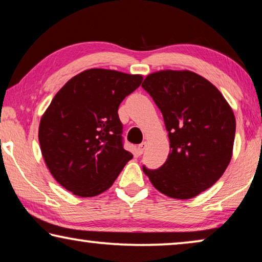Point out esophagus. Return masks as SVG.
Masks as SVG:
<instances>
[{"label": "esophagus", "instance_id": "esophagus-1", "mask_svg": "<svg viewBox=\"0 0 262 262\" xmlns=\"http://www.w3.org/2000/svg\"><path fill=\"white\" fill-rule=\"evenodd\" d=\"M144 149H146V142H142V143H140L139 146H138V153H139V155L143 154Z\"/></svg>", "mask_w": 262, "mask_h": 262}]
</instances>
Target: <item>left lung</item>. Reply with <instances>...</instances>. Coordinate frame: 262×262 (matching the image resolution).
Listing matches in <instances>:
<instances>
[{"mask_svg":"<svg viewBox=\"0 0 262 262\" xmlns=\"http://www.w3.org/2000/svg\"><path fill=\"white\" fill-rule=\"evenodd\" d=\"M142 88L162 113L170 153L158 169L142 166L153 186L167 196L190 199L212 187L232 158L235 118L216 87L189 70H163Z\"/></svg>","mask_w":262,"mask_h":262,"instance_id":"8db88e82","label":"left lung"}]
</instances>
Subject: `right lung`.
Instances as JSON below:
<instances>
[{
	"label": "right lung",
	"mask_w": 262,
	"mask_h": 262,
	"mask_svg": "<svg viewBox=\"0 0 262 262\" xmlns=\"http://www.w3.org/2000/svg\"><path fill=\"white\" fill-rule=\"evenodd\" d=\"M141 75L89 69L69 80L42 116L38 141L54 179L82 198L111 187L133 158L123 148L118 111Z\"/></svg>",
	"instance_id": "obj_1"
}]
</instances>
